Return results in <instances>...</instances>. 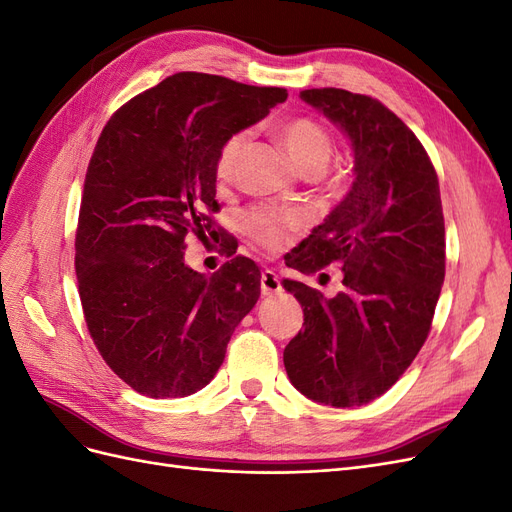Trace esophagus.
Masks as SVG:
<instances>
[{
	"instance_id": "34e87169",
	"label": "esophagus",
	"mask_w": 512,
	"mask_h": 512,
	"mask_svg": "<svg viewBox=\"0 0 512 512\" xmlns=\"http://www.w3.org/2000/svg\"><path fill=\"white\" fill-rule=\"evenodd\" d=\"M260 290L265 297H273V294H280L282 292V284H280V277L273 269H265L260 275Z\"/></svg>"
}]
</instances>
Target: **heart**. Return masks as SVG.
I'll list each match as a JSON object with an SVG mask.
<instances>
[{"instance_id": "1", "label": "heart", "mask_w": 512, "mask_h": 512, "mask_svg": "<svg viewBox=\"0 0 512 512\" xmlns=\"http://www.w3.org/2000/svg\"><path fill=\"white\" fill-rule=\"evenodd\" d=\"M277 138H280V143L284 145L292 164L297 166L303 175H320L324 166L331 160L333 138L312 119L297 117L284 121L282 126L277 128ZM245 141L247 136L239 132L232 134L222 145L218 160H215V177L220 181H230L232 175H235ZM245 222L254 239L260 245H265L267 250H280L288 239V232L305 224L303 215L297 211H275L269 207L252 211L245 218Z\"/></svg>"}]
</instances>
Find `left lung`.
<instances>
[{
	"mask_svg": "<svg viewBox=\"0 0 512 512\" xmlns=\"http://www.w3.org/2000/svg\"><path fill=\"white\" fill-rule=\"evenodd\" d=\"M299 98L344 132L354 179L288 265L316 273L342 262L344 290L327 299L282 282L305 320L284 367L307 399L354 408L389 391L427 339L444 284L440 185L421 141L382 102L333 87Z\"/></svg>",
	"mask_w": 512,
	"mask_h": 512,
	"instance_id": "8db88e82",
	"label": "left lung"
}]
</instances>
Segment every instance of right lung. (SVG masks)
Listing matches in <instances>:
<instances>
[{
    "instance_id": "1",
    "label": "right lung",
    "mask_w": 512,
    "mask_h": 512,
    "mask_svg": "<svg viewBox=\"0 0 512 512\" xmlns=\"http://www.w3.org/2000/svg\"><path fill=\"white\" fill-rule=\"evenodd\" d=\"M288 98L224 76L179 72L123 104L87 166L76 277L102 359L136 393L188 397L224 363L260 297V269L237 256L211 277L185 265V235L211 228L215 160L232 134Z\"/></svg>"
}]
</instances>
